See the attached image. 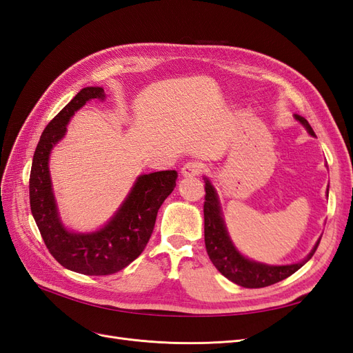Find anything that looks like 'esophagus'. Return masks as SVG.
Here are the masks:
<instances>
[{
	"label": "esophagus",
	"instance_id": "esophagus-1",
	"mask_svg": "<svg viewBox=\"0 0 353 353\" xmlns=\"http://www.w3.org/2000/svg\"><path fill=\"white\" fill-rule=\"evenodd\" d=\"M203 172V165L200 162H196V160H191V162H187L183 169H181V174L183 176H197Z\"/></svg>",
	"mask_w": 353,
	"mask_h": 353
}]
</instances>
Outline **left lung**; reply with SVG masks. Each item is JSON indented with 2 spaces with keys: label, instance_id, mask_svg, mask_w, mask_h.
I'll return each mask as SVG.
<instances>
[{
  "label": "left lung",
  "instance_id": "8db88e82",
  "mask_svg": "<svg viewBox=\"0 0 353 353\" xmlns=\"http://www.w3.org/2000/svg\"><path fill=\"white\" fill-rule=\"evenodd\" d=\"M294 119L301 122L306 131L315 137V132L307 123L305 117L294 114ZM205 206H203V212H205V244L206 250L212 263L216 266V270L232 283H236L245 288H261L279 283L287 276L294 274L297 270H301L302 266L312 258L315 253L319 239L314 249L311 250L306 258L297 263L290 265H268L262 262H256L253 259L245 258L243 256L236 245H234L225 221H223V213L221 209L219 197L215 187L212 185L209 178L205 176ZM328 196V190H327Z\"/></svg>",
  "mask_w": 353,
  "mask_h": 353
}]
</instances>
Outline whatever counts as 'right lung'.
<instances>
[{"label": "right lung", "mask_w": 353, "mask_h": 353, "mask_svg": "<svg viewBox=\"0 0 353 353\" xmlns=\"http://www.w3.org/2000/svg\"><path fill=\"white\" fill-rule=\"evenodd\" d=\"M103 100L101 87L82 88L42 132L29 178L30 210L48 252L65 268L85 275H109L141 254L152 237L157 210L176 185V170L140 175L114 215L91 232L63 225L50 176V154L68 132L72 116L90 100Z\"/></svg>", "instance_id": "right-lung-1"}]
</instances>
